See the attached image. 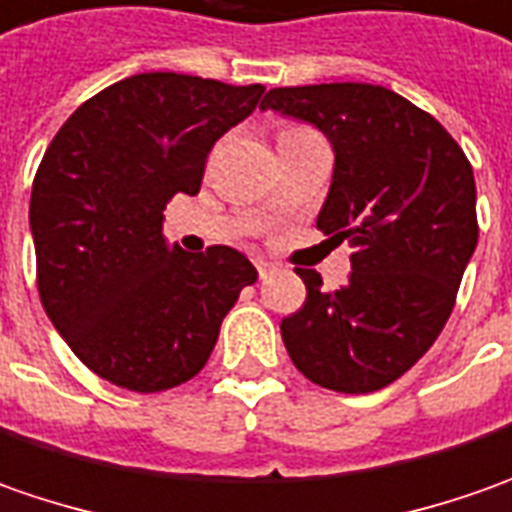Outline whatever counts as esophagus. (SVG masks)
<instances>
[{"label": "esophagus", "instance_id": "1", "mask_svg": "<svg viewBox=\"0 0 512 512\" xmlns=\"http://www.w3.org/2000/svg\"><path fill=\"white\" fill-rule=\"evenodd\" d=\"M255 269L260 277H269L272 272H277V263H272L269 257H255Z\"/></svg>", "mask_w": 512, "mask_h": 512}]
</instances>
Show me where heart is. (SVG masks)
Listing matches in <instances>:
<instances>
[{
	"label": "heart",
	"mask_w": 512,
	"mask_h": 512,
	"mask_svg": "<svg viewBox=\"0 0 512 512\" xmlns=\"http://www.w3.org/2000/svg\"><path fill=\"white\" fill-rule=\"evenodd\" d=\"M300 130H306V127H294V124H291V127H283V130H280V138H283V135H291V133H300Z\"/></svg>",
	"instance_id": "b5f03b06"
}]
</instances>
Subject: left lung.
Listing matches in <instances>:
<instances>
[{
	"label": "left lung",
	"instance_id": "1",
	"mask_svg": "<svg viewBox=\"0 0 512 512\" xmlns=\"http://www.w3.org/2000/svg\"><path fill=\"white\" fill-rule=\"evenodd\" d=\"M260 107L328 135L334 181L317 229L354 249L343 289L294 269L306 303L280 323L286 351L314 385L379 391L436 343L456 306L479 240L473 167L431 113L379 84L274 87Z\"/></svg>",
	"mask_w": 512,
	"mask_h": 512
}]
</instances>
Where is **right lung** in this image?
<instances>
[{"label":"right lung","mask_w":512,"mask_h":512,"mask_svg":"<svg viewBox=\"0 0 512 512\" xmlns=\"http://www.w3.org/2000/svg\"><path fill=\"white\" fill-rule=\"evenodd\" d=\"M263 84L138 73L87 98L33 178L36 286L50 323L93 374L155 394L201 371L255 266L229 246L167 249L164 209L198 195L212 144Z\"/></svg>","instance_id":"obj_1"}]
</instances>
